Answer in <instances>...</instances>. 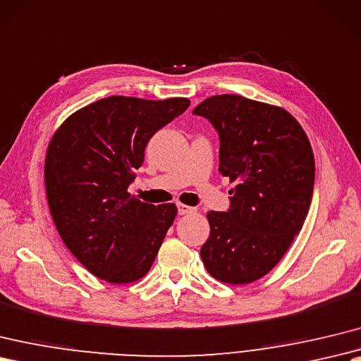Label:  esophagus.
<instances>
[{"label":"esophagus","instance_id":"obj_1","mask_svg":"<svg viewBox=\"0 0 361 361\" xmlns=\"http://www.w3.org/2000/svg\"><path fill=\"white\" fill-rule=\"evenodd\" d=\"M177 207H178V214L180 215H188V214H194L197 209L195 207H190V206H186V204H177Z\"/></svg>","mask_w":361,"mask_h":361}]
</instances>
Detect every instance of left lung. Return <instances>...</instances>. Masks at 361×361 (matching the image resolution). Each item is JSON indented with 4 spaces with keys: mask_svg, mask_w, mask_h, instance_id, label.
I'll return each instance as SVG.
<instances>
[{
    "mask_svg": "<svg viewBox=\"0 0 361 361\" xmlns=\"http://www.w3.org/2000/svg\"><path fill=\"white\" fill-rule=\"evenodd\" d=\"M192 114L219 132V172L235 184L228 211L207 212L211 233L201 259L216 280L252 283L303 228L315 180L311 142L284 109L240 95L211 97Z\"/></svg>",
    "mask_w": 361,
    "mask_h": 361,
    "instance_id": "1",
    "label": "left lung"
}]
</instances>
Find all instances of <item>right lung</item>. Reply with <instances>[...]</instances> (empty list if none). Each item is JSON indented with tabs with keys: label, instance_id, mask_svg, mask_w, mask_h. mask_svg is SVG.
<instances>
[{
	"label": "right lung",
	"instance_id": "obj_1",
	"mask_svg": "<svg viewBox=\"0 0 361 361\" xmlns=\"http://www.w3.org/2000/svg\"><path fill=\"white\" fill-rule=\"evenodd\" d=\"M189 104L188 98L107 97L72 114L50 140V214L67 249L98 279L132 283L152 266L177 206L142 203L128 188L149 140Z\"/></svg>",
	"mask_w": 361,
	"mask_h": 361
}]
</instances>
